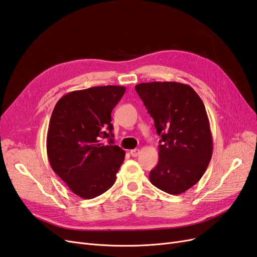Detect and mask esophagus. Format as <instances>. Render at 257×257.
I'll use <instances>...</instances> for the list:
<instances>
[{"label":"esophagus","instance_id":"34e87169","mask_svg":"<svg viewBox=\"0 0 257 257\" xmlns=\"http://www.w3.org/2000/svg\"><path fill=\"white\" fill-rule=\"evenodd\" d=\"M139 153H141V150H139V149H133V150H131V151H130V154H131L132 157H133V158L138 157Z\"/></svg>","mask_w":257,"mask_h":257}]
</instances>
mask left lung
<instances>
[{"label": "left lung", "mask_w": 257, "mask_h": 257, "mask_svg": "<svg viewBox=\"0 0 257 257\" xmlns=\"http://www.w3.org/2000/svg\"><path fill=\"white\" fill-rule=\"evenodd\" d=\"M159 136V162L150 182L172 195L196 184L212 157L213 141L203 100L189 84L153 81L135 85Z\"/></svg>", "instance_id": "obj_1"}]
</instances>
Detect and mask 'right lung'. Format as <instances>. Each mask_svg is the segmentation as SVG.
Listing matches in <instances>:
<instances>
[{"mask_svg":"<svg viewBox=\"0 0 257 257\" xmlns=\"http://www.w3.org/2000/svg\"><path fill=\"white\" fill-rule=\"evenodd\" d=\"M125 87L104 85L69 92L54 106L48 133L50 166L74 194L94 198L109 190L125 152L113 146L111 111ZM109 138L110 144H101Z\"/></svg>","mask_w":257,"mask_h":257,"instance_id":"obj_1","label":"right lung"}]
</instances>
